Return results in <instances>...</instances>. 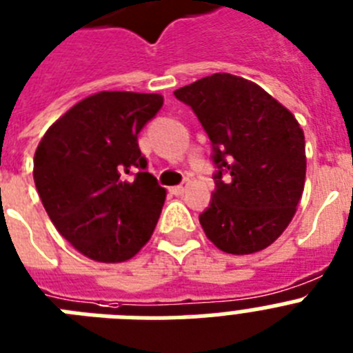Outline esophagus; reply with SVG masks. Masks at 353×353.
<instances>
[{"instance_id":"esophagus-1","label":"esophagus","mask_w":353,"mask_h":353,"mask_svg":"<svg viewBox=\"0 0 353 353\" xmlns=\"http://www.w3.org/2000/svg\"><path fill=\"white\" fill-rule=\"evenodd\" d=\"M172 194L174 195H185L186 192V185H177V186H172Z\"/></svg>"}]
</instances>
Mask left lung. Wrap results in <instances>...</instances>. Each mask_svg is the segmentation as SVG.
Listing matches in <instances>:
<instances>
[{"instance_id": "1", "label": "left lung", "mask_w": 353, "mask_h": 353, "mask_svg": "<svg viewBox=\"0 0 353 353\" xmlns=\"http://www.w3.org/2000/svg\"><path fill=\"white\" fill-rule=\"evenodd\" d=\"M213 147L215 192L199 215L219 250L251 254L285 232L305 186V136L291 111L254 82L230 73L174 91Z\"/></svg>"}]
</instances>
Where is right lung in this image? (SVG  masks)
I'll return each instance as SVG.
<instances>
[{"label":"right lung","instance_id":"right-lung-1","mask_svg":"<svg viewBox=\"0 0 353 353\" xmlns=\"http://www.w3.org/2000/svg\"><path fill=\"white\" fill-rule=\"evenodd\" d=\"M161 105L156 93L100 91L64 112L37 145L34 181L44 210L88 259L125 262L152 236L167 192L145 172L138 134Z\"/></svg>","mask_w":353,"mask_h":353}]
</instances>
